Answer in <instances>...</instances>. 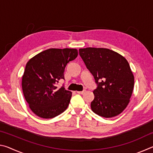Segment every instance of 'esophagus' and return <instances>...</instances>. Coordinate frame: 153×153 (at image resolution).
<instances>
[{
    "label": "esophagus",
    "instance_id": "obj_1",
    "mask_svg": "<svg viewBox=\"0 0 153 153\" xmlns=\"http://www.w3.org/2000/svg\"><path fill=\"white\" fill-rule=\"evenodd\" d=\"M85 92H86V90H84L83 91H77V94H84Z\"/></svg>",
    "mask_w": 153,
    "mask_h": 153
}]
</instances>
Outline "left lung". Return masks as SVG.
Returning a JSON list of instances; mask_svg holds the SVG:
<instances>
[{"instance_id":"obj_1","label":"left lung","mask_w":153,"mask_h":153,"mask_svg":"<svg viewBox=\"0 0 153 153\" xmlns=\"http://www.w3.org/2000/svg\"><path fill=\"white\" fill-rule=\"evenodd\" d=\"M79 54L97 84L90 105L92 111L105 118L120 115L129 104L134 89V77L128 61L104 48H79Z\"/></svg>"}]
</instances>
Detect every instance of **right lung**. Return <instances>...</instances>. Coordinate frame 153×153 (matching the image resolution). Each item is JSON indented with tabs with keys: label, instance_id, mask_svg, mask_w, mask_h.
Returning a JSON list of instances; mask_svg holds the SVG:
<instances>
[{
	"label": "right lung",
	"instance_id": "obj_1",
	"mask_svg": "<svg viewBox=\"0 0 153 153\" xmlns=\"http://www.w3.org/2000/svg\"><path fill=\"white\" fill-rule=\"evenodd\" d=\"M77 55L75 48H49L28 61L22 76V90L30 109L38 117L53 118L67 109L72 93L56 84L65 79L67 64Z\"/></svg>",
	"mask_w": 153,
	"mask_h": 153
}]
</instances>
